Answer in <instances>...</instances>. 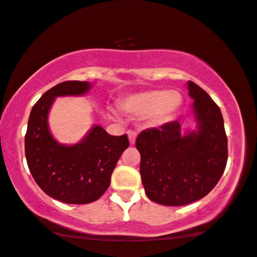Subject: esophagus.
Returning <instances> with one entry per match:
<instances>
[{
  "instance_id": "1",
  "label": "esophagus",
  "mask_w": 257,
  "mask_h": 257,
  "mask_svg": "<svg viewBox=\"0 0 257 257\" xmlns=\"http://www.w3.org/2000/svg\"><path fill=\"white\" fill-rule=\"evenodd\" d=\"M126 134H128L129 142H131V145H134L135 140H137V133H135L134 131H128L126 132Z\"/></svg>"
}]
</instances>
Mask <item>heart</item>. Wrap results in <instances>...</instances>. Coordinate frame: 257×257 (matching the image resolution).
<instances>
[{
    "mask_svg": "<svg viewBox=\"0 0 257 257\" xmlns=\"http://www.w3.org/2000/svg\"><path fill=\"white\" fill-rule=\"evenodd\" d=\"M182 101L183 99L177 91L148 89L126 95L119 101V107L129 116L145 115L148 126H160L177 115Z\"/></svg>",
    "mask_w": 257,
    "mask_h": 257,
    "instance_id": "b5f03b06",
    "label": "heart"
}]
</instances>
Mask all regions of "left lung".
Here are the masks:
<instances>
[{
    "label": "left lung",
    "mask_w": 257,
    "mask_h": 257,
    "mask_svg": "<svg viewBox=\"0 0 257 257\" xmlns=\"http://www.w3.org/2000/svg\"><path fill=\"white\" fill-rule=\"evenodd\" d=\"M197 129L181 134L178 120L141 132L140 152L145 193L164 206H184L211 191L224 174L227 138L221 111L207 92L188 81Z\"/></svg>",
    "instance_id": "left-lung-1"
}]
</instances>
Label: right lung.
<instances>
[{"instance_id": "obj_1", "label": "right lung", "mask_w": 257, "mask_h": 257, "mask_svg": "<svg viewBox=\"0 0 257 257\" xmlns=\"http://www.w3.org/2000/svg\"><path fill=\"white\" fill-rule=\"evenodd\" d=\"M87 81H64L40 97L31 110L25 135L29 169L46 195L64 203L85 205L98 200L110 185L119 157L129 146L126 134L113 137L100 125L92 126L75 145H61L49 131L48 115L56 97L82 95Z\"/></svg>"}]
</instances>
